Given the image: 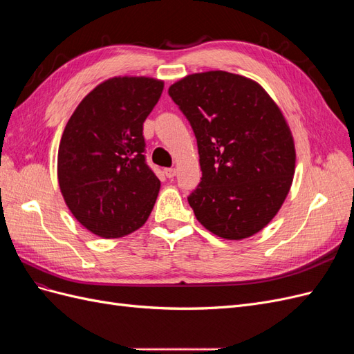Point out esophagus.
<instances>
[{
	"label": "esophagus",
	"instance_id": "obj_1",
	"mask_svg": "<svg viewBox=\"0 0 354 354\" xmlns=\"http://www.w3.org/2000/svg\"><path fill=\"white\" fill-rule=\"evenodd\" d=\"M164 174H165L168 178H173V177L177 174V169H176V168H165V169H164Z\"/></svg>",
	"mask_w": 354,
	"mask_h": 354
}]
</instances>
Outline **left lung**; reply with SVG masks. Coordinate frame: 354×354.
Listing matches in <instances>:
<instances>
[{
  "label": "left lung",
  "mask_w": 354,
  "mask_h": 354,
  "mask_svg": "<svg viewBox=\"0 0 354 354\" xmlns=\"http://www.w3.org/2000/svg\"><path fill=\"white\" fill-rule=\"evenodd\" d=\"M168 93L198 142L202 177L187 198L196 220L229 241L259 233L279 212L295 173L281 108L259 82L226 71L186 75Z\"/></svg>",
  "instance_id": "8db88e82"
}]
</instances>
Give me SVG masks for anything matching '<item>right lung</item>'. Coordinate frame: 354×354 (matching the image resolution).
Returning a JSON list of instances; mask_svg holds the SVG:
<instances>
[{"label": "right lung", "instance_id": "1", "mask_svg": "<svg viewBox=\"0 0 354 354\" xmlns=\"http://www.w3.org/2000/svg\"><path fill=\"white\" fill-rule=\"evenodd\" d=\"M164 90L151 77H113L73 111L57 153V180L72 216L104 239L147 221L160 181L145 162L143 122Z\"/></svg>", "mask_w": 354, "mask_h": 354}]
</instances>
